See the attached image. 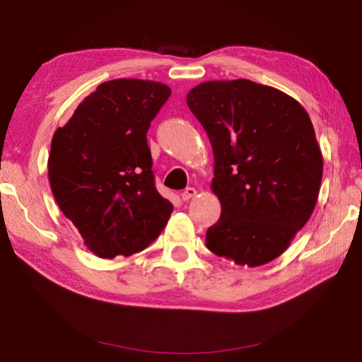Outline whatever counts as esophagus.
<instances>
[{
  "label": "esophagus",
  "instance_id": "obj_1",
  "mask_svg": "<svg viewBox=\"0 0 362 362\" xmlns=\"http://www.w3.org/2000/svg\"><path fill=\"white\" fill-rule=\"evenodd\" d=\"M180 196H182V199H183V201L192 199V198H194V196H196V189H194L193 187H188V188L183 189Z\"/></svg>",
  "mask_w": 362,
  "mask_h": 362
}]
</instances>
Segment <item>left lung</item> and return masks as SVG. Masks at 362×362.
<instances>
[{
    "label": "left lung",
    "instance_id": "obj_1",
    "mask_svg": "<svg viewBox=\"0 0 362 362\" xmlns=\"http://www.w3.org/2000/svg\"><path fill=\"white\" fill-rule=\"evenodd\" d=\"M187 103L211 140V188L222 204L207 249L250 268L278 259L321 188L322 153L308 113L283 90L249 79L201 83Z\"/></svg>",
    "mask_w": 362,
    "mask_h": 362
}]
</instances>
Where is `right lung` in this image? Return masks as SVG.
<instances>
[{
  "mask_svg": "<svg viewBox=\"0 0 362 362\" xmlns=\"http://www.w3.org/2000/svg\"><path fill=\"white\" fill-rule=\"evenodd\" d=\"M170 88L121 78L97 86L54 132L47 177L60 211L100 259L140 252L174 206L155 187L146 131Z\"/></svg>",
  "mask_w": 362,
  "mask_h": 362,
  "instance_id": "1",
  "label": "right lung"
}]
</instances>
